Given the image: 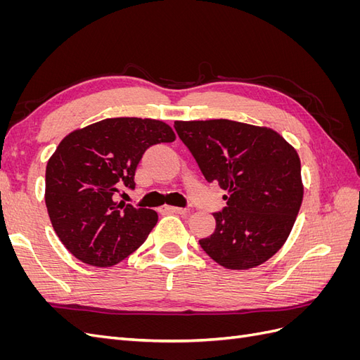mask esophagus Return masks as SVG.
Wrapping results in <instances>:
<instances>
[{
	"label": "esophagus",
	"mask_w": 360,
	"mask_h": 360,
	"mask_svg": "<svg viewBox=\"0 0 360 360\" xmlns=\"http://www.w3.org/2000/svg\"><path fill=\"white\" fill-rule=\"evenodd\" d=\"M160 212L162 213H179V214L189 213L188 209H181V207H174V205H162Z\"/></svg>",
	"instance_id": "esophagus-1"
}]
</instances>
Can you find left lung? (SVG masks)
<instances>
[{
  "instance_id": "1",
  "label": "left lung",
  "mask_w": 360,
  "mask_h": 360,
  "mask_svg": "<svg viewBox=\"0 0 360 360\" xmlns=\"http://www.w3.org/2000/svg\"><path fill=\"white\" fill-rule=\"evenodd\" d=\"M207 181L226 191L205 254L231 270L266 263L284 246L303 200L300 159L276 130L233 120L174 122Z\"/></svg>"
}]
</instances>
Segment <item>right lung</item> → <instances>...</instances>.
Instances as JSON below:
<instances>
[{
    "mask_svg": "<svg viewBox=\"0 0 360 360\" xmlns=\"http://www.w3.org/2000/svg\"><path fill=\"white\" fill-rule=\"evenodd\" d=\"M160 120L118 117L76 129L46 165L45 202L53 231L69 252L96 267L118 264L146 242L158 213L114 200L135 188V169L153 144L172 143Z\"/></svg>",
    "mask_w": 360,
    "mask_h": 360,
    "instance_id": "obj_1",
    "label": "right lung"
}]
</instances>
